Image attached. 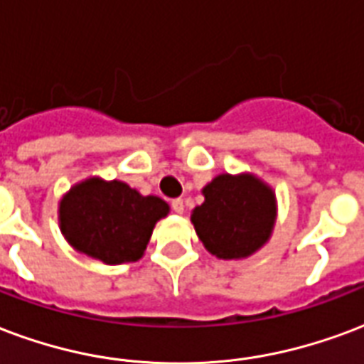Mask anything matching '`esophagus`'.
Masks as SVG:
<instances>
[{
    "label": "esophagus",
    "instance_id": "obj_1",
    "mask_svg": "<svg viewBox=\"0 0 364 364\" xmlns=\"http://www.w3.org/2000/svg\"><path fill=\"white\" fill-rule=\"evenodd\" d=\"M171 210H173L175 214H183V210H185V204H183L181 198H175V200H171Z\"/></svg>",
    "mask_w": 364,
    "mask_h": 364
}]
</instances>
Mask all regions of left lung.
Wrapping results in <instances>:
<instances>
[{"label": "left lung", "mask_w": 364, "mask_h": 364, "mask_svg": "<svg viewBox=\"0 0 364 364\" xmlns=\"http://www.w3.org/2000/svg\"><path fill=\"white\" fill-rule=\"evenodd\" d=\"M204 203L191 214L198 239L223 260L247 258L270 239L276 223L274 191L250 173L214 177Z\"/></svg>", "instance_id": "obj_1"}]
</instances>
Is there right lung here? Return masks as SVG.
<instances>
[{"mask_svg":"<svg viewBox=\"0 0 364 364\" xmlns=\"http://www.w3.org/2000/svg\"><path fill=\"white\" fill-rule=\"evenodd\" d=\"M168 212L158 196H142L117 179L90 177L61 198L59 228L75 250L104 264H123L144 255L156 222Z\"/></svg>","mask_w":364,"mask_h":364,"instance_id":"obj_1","label":"right lung"}]
</instances>
